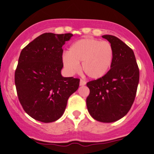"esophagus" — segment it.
Masks as SVG:
<instances>
[{"mask_svg": "<svg viewBox=\"0 0 154 154\" xmlns=\"http://www.w3.org/2000/svg\"><path fill=\"white\" fill-rule=\"evenodd\" d=\"M86 84V82L83 80H80V86H85Z\"/></svg>", "mask_w": 154, "mask_h": 154, "instance_id": "esophagus-1", "label": "esophagus"}]
</instances>
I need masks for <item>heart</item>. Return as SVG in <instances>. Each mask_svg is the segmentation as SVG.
I'll return each mask as SVG.
<instances>
[{
    "label": "heart",
    "mask_w": 154,
    "mask_h": 154,
    "mask_svg": "<svg viewBox=\"0 0 154 154\" xmlns=\"http://www.w3.org/2000/svg\"><path fill=\"white\" fill-rule=\"evenodd\" d=\"M113 60V48L106 41L86 38L77 40L63 57V66L69 74H74L80 69L91 79H99L109 70Z\"/></svg>",
    "instance_id": "obj_1"
}]
</instances>
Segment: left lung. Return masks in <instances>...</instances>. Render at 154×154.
Returning a JSON list of instances; mask_svg holds the SVG:
<instances>
[{
	"label": "left lung",
	"mask_w": 154,
	"mask_h": 154,
	"mask_svg": "<svg viewBox=\"0 0 154 154\" xmlns=\"http://www.w3.org/2000/svg\"><path fill=\"white\" fill-rule=\"evenodd\" d=\"M113 48L110 70L101 78L87 83L89 114L96 121L112 123L122 119L131 108L139 81V70L134 52L112 35H102Z\"/></svg>",
	"instance_id": "1"
}]
</instances>
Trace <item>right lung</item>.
<instances>
[{
  "mask_svg": "<svg viewBox=\"0 0 154 154\" xmlns=\"http://www.w3.org/2000/svg\"><path fill=\"white\" fill-rule=\"evenodd\" d=\"M71 33L45 32L21 51L15 72V83L21 106L30 117L50 123L62 117L68 99L75 92L80 80L64 77L63 45Z\"/></svg>",
  "mask_w": 154,
  "mask_h": 154,
  "instance_id": "add662e5",
  "label": "right lung"
}]
</instances>
